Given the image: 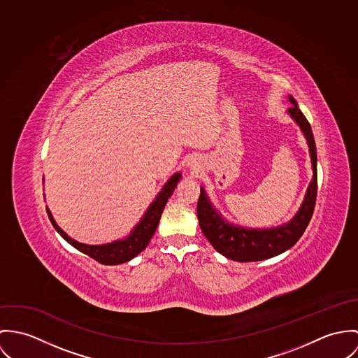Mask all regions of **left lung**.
<instances>
[{"instance_id": "obj_1", "label": "left lung", "mask_w": 358, "mask_h": 358, "mask_svg": "<svg viewBox=\"0 0 358 358\" xmlns=\"http://www.w3.org/2000/svg\"><path fill=\"white\" fill-rule=\"evenodd\" d=\"M292 104L288 114L303 131L313 167V180L308 188L305 200L296 215L285 225L269 229H244L231 225L213 208L204 189L200 188L198 200V220L203 235L211 245L222 255L238 262L262 261L278 255L291 248L308 228L317 198V152L313 131L309 120L305 118L292 96L288 97Z\"/></svg>"}]
</instances>
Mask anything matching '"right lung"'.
I'll list each match as a JSON object with an SVG mask.
<instances>
[{
  "instance_id": "right-lung-1",
  "label": "right lung",
  "mask_w": 358,
  "mask_h": 358,
  "mask_svg": "<svg viewBox=\"0 0 358 358\" xmlns=\"http://www.w3.org/2000/svg\"><path fill=\"white\" fill-rule=\"evenodd\" d=\"M180 178H181V174L177 173L167 181V184L163 187L159 195L152 201V204L150 206V208L147 210V213L144 214L141 221L137 224V227L133 229V232L127 238H123V240H117V241H113L108 244H103V245H87V244H82V243L76 241L74 238H69L57 227L50 211L48 208H46V211H48V215H49V220H50L53 228L73 247H76L77 250H80V252L86 254L87 257L93 258L99 264L120 265V264L130 261L131 258H134L137 254H140L147 247V244L150 243V240L154 236V234L158 228L163 208H164L169 198L173 195Z\"/></svg>"
}]
</instances>
